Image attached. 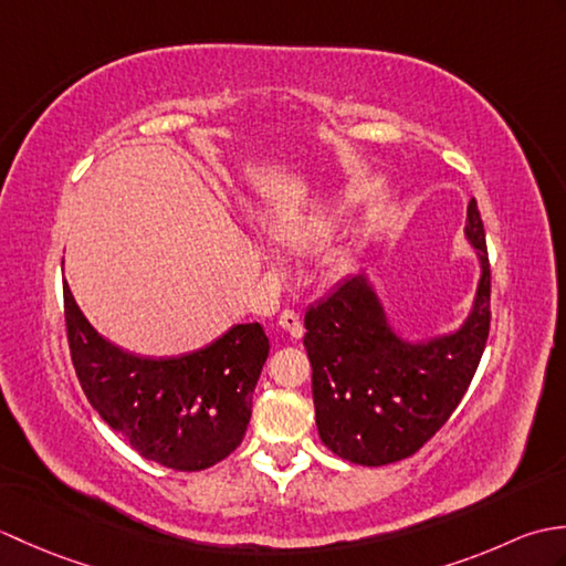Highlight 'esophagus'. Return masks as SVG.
<instances>
[{
    "label": "esophagus",
    "mask_w": 566,
    "mask_h": 566,
    "mask_svg": "<svg viewBox=\"0 0 566 566\" xmlns=\"http://www.w3.org/2000/svg\"><path fill=\"white\" fill-rule=\"evenodd\" d=\"M280 326L292 335V338H302L304 335V323H302V316L296 314L294 308H284L280 314Z\"/></svg>",
    "instance_id": "obj_1"
}]
</instances>
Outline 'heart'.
<instances>
[{"mask_svg": "<svg viewBox=\"0 0 566 566\" xmlns=\"http://www.w3.org/2000/svg\"><path fill=\"white\" fill-rule=\"evenodd\" d=\"M335 221H338V211L331 207H321L306 213L286 216V219L276 221L270 231L276 243L284 248L308 250V248H316L331 235Z\"/></svg>", "mask_w": 566, "mask_h": 566, "instance_id": "1", "label": "heart"}]
</instances>
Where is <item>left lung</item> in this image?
<instances>
[{
  "label": "left lung",
  "mask_w": 566,
  "mask_h": 566,
  "mask_svg": "<svg viewBox=\"0 0 566 566\" xmlns=\"http://www.w3.org/2000/svg\"><path fill=\"white\" fill-rule=\"evenodd\" d=\"M464 233L482 280L464 326L430 343H403L363 274L338 284L304 316V345L323 444L343 460L381 467L416 454L448 423L472 384L491 326V264L476 199Z\"/></svg>",
  "instance_id": "8db88e82"
}]
</instances>
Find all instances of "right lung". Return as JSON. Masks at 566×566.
<instances>
[{"label":"right lung","mask_w":566,"mask_h":566,"mask_svg":"<svg viewBox=\"0 0 566 566\" xmlns=\"http://www.w3.org/2000/svg\"><path fill=\"white\" fill-rule=\"evenodd\" d=\"M63 298L80 387L104 423L140 457L175 472H201L238 448L270 355L260 323H238L197 353L150 359L106 343L82 316L67 284Z\"/></svg>","instance_id":"obj_1"}]
</instances>
